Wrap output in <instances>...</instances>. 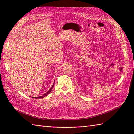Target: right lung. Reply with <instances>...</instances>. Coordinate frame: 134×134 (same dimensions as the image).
<instances>
[{"label": "right lung", "mask_w": 134, "mask_h": 134, "mask_svg": "<svg viewBox=\"0 0 134 134\" xmlns=\"http://www.w3.org/2000/svg\"><path fill=\"white\" fill-rule=\"evenodd\" d=\"M54 83H55V81L54 82V83H53V85H52V87L50 88V90H49L48 91V92H47V93H46L45 94H44L43 96H39V97H33L34 98H36V99H37H37H38H38H40V98H44V97H46V96H47L49 93H50L51 92V91L52 90V89H53V87H54Z\"/></svg>", "instance_id": "add662e5"}]
</instances>
